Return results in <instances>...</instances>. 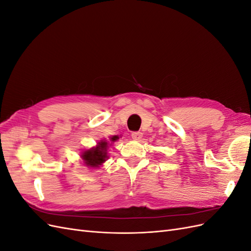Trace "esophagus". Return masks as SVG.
I'll use <instances>...</instances> for the list:
<instances>
[{"mask_svg": "<svg viewBox=\"0 0 251 251\" xmlns=\"http://www.w3.org/2000/svg\"><path fill=\"white\" fill-rule=\"evenodd\" d=\"M142 137V133L141 132H133L132 133V138L134 140H140Z\"/></svg>", "mask_w": 251, "mask_h": 251, "instance_id": "34e87169", "label": "esophagus"}]
</instances>
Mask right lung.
<instances>
[{
  "label": "right lung",
  "instance_id": "add662e5",
  "mask_svg": "<svg viewBox=\"0 0 251 251\" xmlns=\"http://www.w3.org/2000/svg\"><path fill=\"white\" fill-rule=\"evenodd\" d=\"M118 137L114 136L112 141L116 140ZM107 148H108V142L107 141H100L98 143L96 148H93L91 150L85 151L82 153L81 157L85 161V164L90 168H98V165H100L102 162L105 161L107 159Z\"/></svg>",
  "mask_w": 251,
  "mask_h": 251
}]
</instances>
